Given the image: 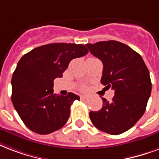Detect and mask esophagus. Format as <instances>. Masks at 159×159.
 I'll return each instance as SVG.
<instances>
[{"label": "esophagus", "mask_w": 159, "mask_h": 159, "mask_svg": "<svg viewBox=\"0 0 159 159\" xmlns=\"http://www.w3.org/2000/svg\"><path fill=\"white\" fill-rule=\"evenodd\" d=\"M87 95H85V94H82V95H80V98L82 99H86V98H87Z\"/></svg>", "instance_id": "esophagus-1"}]
</instances>
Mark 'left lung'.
<instances>
[{"label": "left lung", "instance_id": "8db88e82", "mask_svg": "<svg viewBox=\"0 0 159 159\" xmlns=\"http://www.w3.org/2000/svg\"><path fill=\"white\" fill-rule=\"evenodd\" d=\"M86 46L103 63L101 84L114 89L112 101L102 98V109L89 113L91 122L109 134H123L144 114L152 90L149 71L141 55L125 44L108 40Z\"/></svg>", "mask_w": 159, "mask_h": 159}]
</instances>
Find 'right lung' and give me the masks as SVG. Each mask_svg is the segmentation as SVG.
Instances as JSON below:
<instances>
[{
    "label": "right lung",
    "mask_w": 159,
    "mask_h": 159,
    "mask_svg": "<svg viewBox=\"0 0 159 159\" xmlns=\"http://www.w3.org/2000/svg\"><path fill=\"white\" fill-rule=\"evenodd\" d=\"M89 52L84 45L53 43L33 49L20 58L11 79V100L25 126L39 134L61 129L70 106L80 97L54 93V80L61 78L73 59Z\"/></svg>",
    "instance_id": "right-lung-1"
}]
</instances>
